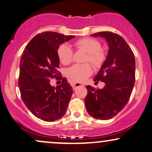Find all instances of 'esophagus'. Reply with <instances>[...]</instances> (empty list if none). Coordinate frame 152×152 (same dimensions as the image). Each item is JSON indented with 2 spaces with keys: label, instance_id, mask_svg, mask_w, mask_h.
<instances>
[{
  "label": "esophagus",
  "instance_id": "obj_1",
  "mask_svg": "<svg viewBox=\"0 0 152 152\" xmlns=\"http://www.w3.org/2000/svg\"><path fill=\"white\" fill-rule=\"evenodd\" d=\"M72 86L73 89L75 90L76 88H78V87L83 86V85L82 83H73L72 84Z\"/></svg>",
  "mask_w": 152,
  "mask_h": 152
}]
</instances>
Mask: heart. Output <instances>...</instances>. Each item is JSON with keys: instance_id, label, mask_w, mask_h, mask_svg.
I'll return each mask as SVG.
<instances>
[{"instance_id": "heart-1", "label": "heart", "mask_w": 152, "mask_h": 152, "mask_svg": "<svg viewBox=\"0 0 152 152\" xmlns=\"http://www.w3.org/2000/svg\"><path fill=\"white\" fill-rule=\"evenodd\" d=\"M75 47L88 53L85 62H90L95 69H99L106 60V53L101 48V42L92 37H84L74 42ZM60 62L64 65L70 64L73 60V51L67 44H61L57 50ZM92 66L89 64H75L66 71V76L76 82H83L92 74Z\"/></svg>"}]
</instances>
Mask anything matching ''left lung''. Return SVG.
<instances>
[{"label":"left lung","mask_w":152,"mask_h":152,"mask_svg":"<svg viewBox=\"0 0 152 152\" xmlns=\"http://www.w3.org/2000/svg\"><path fill=\"white\" fill-rule=\"evenodd\" d=\"M94 37L106 39L109 50L106 61L94 78L104 82L103 89L86 86L87 111L97 120H110L124 108L132 92L135 80V60L132 50L124 38L112 32H99Z\"/></svg>","instance_id":"8db88e82"}]
</instances>
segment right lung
Instances as JSON below:
<instances>
[{"label": "right lung", "mask_w": 152, "mask_h": 152, "mask_svg": "<svg viewBox=\"0 0 152 152\" xmlns=\"http://www.w3.org/2000/svg\"><path fill=\"white\" fill-rule=\"evenodd\" d=\"M74 37L43 32L30 40L22 53L18 82L21 99L32 114L46 122L63 117L71 99L73 88L58 71L57 50ZM53 77L62 80L56 88L50 84Z\"/></svg>", "instance_id": "add662e5"}]
</instances>
